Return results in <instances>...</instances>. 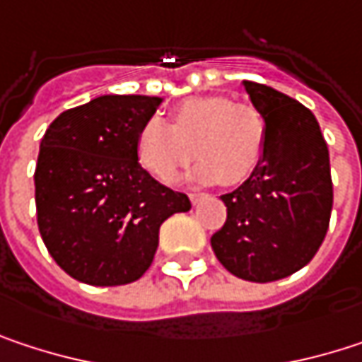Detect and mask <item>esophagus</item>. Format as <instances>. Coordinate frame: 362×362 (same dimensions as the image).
<instances>
[{
  "label": "esophagus",
  "instance_id": "1",
  "mask_svg": "<svg viewBox=\"0 0 362 362\" xmlns=\"http://www.w3.org/2000/svg\"><path fill=\"white\" fill-rule=\"evenodd\" d=\"M205 199H209V194H205V192H190V201H192V205H199L201 201H205Z\"/></svg>",
  "mask_w": 362,
  "mask_h": 362
}]
</instances>
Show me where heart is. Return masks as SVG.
Wrapping results in <instances>:
<instances>
[{
  "label": "heart",
  "mask_w": 362,
  "mask_h": 362,
  "mask_svg": "<svg viewBox=\"0 0 362 362\" xmlns=\"http://www.w3.org/2000/svg\"><path fill=\"white\" fill-rule=\"evenodd\" d=\"M201 157L188 178L201 184L245 182L264 157L266 121L252 105H235L224 96L182 100L174 125L159 115L138 129L136 155L140 165L159 180L172 178L182 165Z\"/></svg>",
  "instance_id": "obj_1"
}]
</instances>
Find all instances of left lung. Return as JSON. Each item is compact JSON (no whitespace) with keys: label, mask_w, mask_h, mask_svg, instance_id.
Instances as JSON below:
<instances>
[{"label":"left lung","mask_w":362,"mask_h":362,"mask_svg":"<svg viewBox=\"0 0 362 362\" xmlns=\"http://www.w3.org/2000/svg\"><path fill=\"white\" fill-rule=\"evenodd\" d=\"M266 121L264 157L237 190L222 194L226 222L211 250L235 276L270 283L304 268L329 228L333 186L317 117L298 100L243 81Z\"/></svg>","instance_id":"obj_1"}]
</instances>
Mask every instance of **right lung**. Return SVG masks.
Masks as SVG:
<instances>
[{
  "label": "right lung",
  "instance_id": "right-lung-1",
  "mask_svg": "<svg viewBox=\"0 0 362 362\" xmlns=\"http://www.w3.org/2000/svg\"><path fill=\"white\" fill-rule=\"evenodd\" d=\"M163 98L107 94L60 112L45 129L35 168L37 226L73 279L112 287L138 281L161 224L190 209L184 192L138 161L136 138Z\"/></svg>",
  "mask_w": 362,
  "mask_h": 362
}]
</instances>
